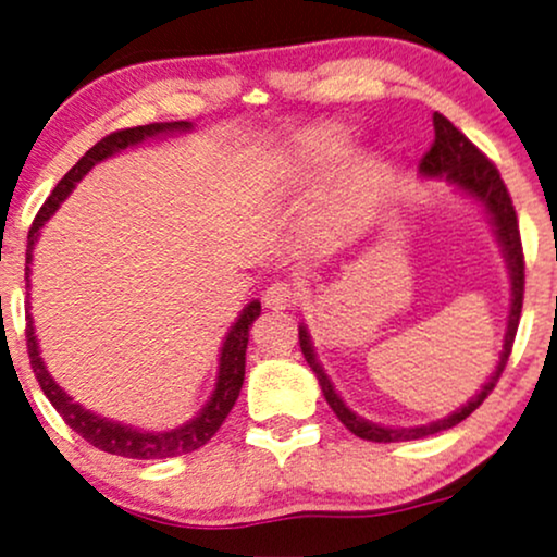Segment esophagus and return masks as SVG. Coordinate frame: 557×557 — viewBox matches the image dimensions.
I'll return each mask as SVG.
<instances>
[{
  "mask_svg": "<svg viewBox=\"0 0 557 557\" xmlns=\"http://www.w3.org/2000/svg\"><path fill=\"white\" fill-rule=\"evenodd\" d=\"M262 300L267 308L285 310L295 306V300H298V290H295V285L287 283V280H274V283L264 290Z\"/></svg>",
  "mask_w": 557,
  "mask_h": 557,
  "instance_id": "34e87169",
  "label": "esophagus"
}]
</instances>
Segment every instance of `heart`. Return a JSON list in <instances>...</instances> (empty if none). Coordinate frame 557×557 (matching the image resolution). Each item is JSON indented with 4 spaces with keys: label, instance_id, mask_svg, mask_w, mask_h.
<instances>
[{
    "label": "heart",
    "instance_id": "obj_1",
    "mask_svg": "<svg viewBox=\"0 0 557 557\" xmlns=\"http://www.w3.org/2000/svg\"><path fill=\"white\" fill-rule=\"evenodd\" d=\"M348 137L338 129H315L310 135L300 137L298 143L280 154L272 162V177L287 185H308L321 181L333 168L348 154ZM382 165L376 160H359L346 175V181L333 193L325 219L333 226H348L359 221L372 209L382 190Z\"/></svg>",
    "mask_w": 557,
    "mask_h": 557
}]
</instances>
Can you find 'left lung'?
<instances>
[{
  "mask_svg": "<svg viewBox=\"0 0 557 557\" xmlns=\"http://www.w3.org/2000/svg\"><path fill=\"white\" fill-rule=\"evenodd\" d=\"M433 127H435V139L430 145V150L425 152V158L420 160V173L422 175H441L446 177L448 183H454L461 188L463 193H469L471 198L484 206V211L492 219V224L496 228V236H499L502 247H504V257H507V267H509V277H511V302H509V321H507V333H504V348L499 356V364H496V372L492 374L476 397L471 399L469 405H463L461 410H456L448 418L428 422V425H418V428H384L376 425V422L361 420L359 414L348 410L344 405V399L336 395L333 384L329 376H325L323 367L318 364L313 344H310V336L306 331V325H300V348L306 361L313 369L318 376V384H321L325 403L331 405V410L336 412V418L344 422V425L351 430L354 435L364 441H374V443H397V441H418L425 438V435H435L441 430H448L458 425V422L469 418V414L476 410V407L484 403V399L492 395V389L499 382V376L507 367L511 346H515V336H517V325H520V315H522V298H524V255H522V239H520V224H517V213L515 206H511L509 190L504 185L499 170L492 160L486 158L484 152L479 150L476 145L471 143L469 137L463 135L461 129H456L454 124L448 122L446 116L435 111L433 114Z\"/></svg>",
  "mask_w": 557,
  "mask_h": 557,
  "instance_id": "8db88e82",
  "label": "left lung"
}]
</instances>
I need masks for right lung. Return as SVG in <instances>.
I'll return each mask as SVG.
<instances>
[{"label": "right lung", "instance_id": "obj_1", "mask_svg": "<svg viewBox=\"0 0 557 557\" xmlns=\"http://www.w3.org/2000/svg\"><path fill=\"white\" fill-rule=\"evenodd\" d=\"M188 122H165V124H145V127H132V129H119L111 132L103 139H99L91 150H88L84 158H81L76 165H73L69 173H65L53 193L48 196V201L42 203V209L37 211V216L29 226L27 234V257H25V280L29 283V262H33V249L37 242V234H40V226L53 216L58 206L69 193L73 190L81 177H84L88 170H91L96 162L111 158V154L127 150V147H135L143 143L147 137H158L162 132H175V129H188ZM259 300H251L247 308L242 310L239 321L232 325L228 336L221 346V359H219V380H216V389L198 418H193L185 425L175 428V430H165V433H147V430H137L132 425H122V422H111L107 418H99V414L88 412L81 407L78 403H73V397L65 395V392L58 387L53 376L48 374L46 364H42L40 351H37V341H35V329H33V318H29L27 310V325H25V338H27V354H29V364H33L35 380L40 382V389L46 392V397L50 399V405L55 407L58 414L65 420V425L76 430L81 438L91 443L94 448L107 450L111 456H124V458H139V461H150V458H173V456H183L190 454V450H198L206 446L216 430L221 428V422L226 420V414L232 412V407L239 397V389L244 384V361H247V344H249V329L251 323L259 318Z\"/></svg>", "mask_w": 557, "mask_h": 557}]
</instances>
